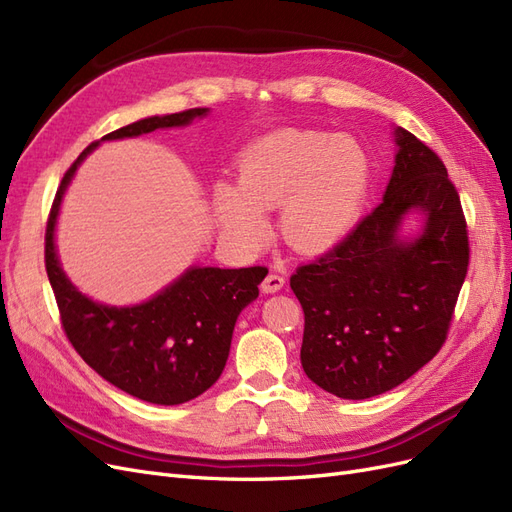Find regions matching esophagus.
Instances as JSON below:
<instances>
[{"label":"esophagus","instance_id":"esophagus-1","mask_svg":"<svg viewBox=\"0 0 512 512\" xmlns=\"http://www.w3.org/2000/svg\"><path fill=\"white\" fill-rule=\"evenodd\" d=\"M284 284H286V277H284L282 273L271 271V273L265 277V280H262L260 288H262V292H277V290L284 288Z\"/></svg>","mask_w":512,"mask_h":512}]
</instances>
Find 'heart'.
Here are the masks:
<instances>
[{
    "mask_svg": "<svg viewBox=\"0 0 512 512\" xmlns=\"http://www.w3.org/2000/svg\"><path fill=\"white\" fill-rule=\"evenodd\" d=\"M365 147L348 134L280 130L247 145L237 158V185L215 183L213 209L226 235L256 252L269 239L267 209L280 207L284 239L301 252L342 241L369 190Z\"/></svg>",
    "mask_w": 512,
    "mask_h": 512,
    "instance_id": "b5f03b06",
    "label": "heart"
}]
</instances>
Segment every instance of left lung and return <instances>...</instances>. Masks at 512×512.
<instances>
[{"label": "left lung", "mask_w": 512, "mask_h": 512, "mask_svg": "<svg viewBox=\"0 0 512 512\" xmlns=\"http://www.w3.org/2000/svg\"><path fill=\"white\" fill-rule=\"evenodd\" d=\"M395 143L382 203L290 277L305 314L301 365L342 399L386 393L427 365L446 342L468 273V224L444 162L404 128ZM410 210L426 226L404 242L396 232Z\"/></svg>", "instance_id": "obj_1"}]
</instances>
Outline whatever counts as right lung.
<instances>
[{"instance_id": "1", "label": "right lung", "mask_w": 512, "mask_h": 512, "mask_svg": "<svg viewBox=\"0 0 512 512\" xmlns=\"http://www.w3.org/2000/svg\"><path fill=\"white\" fill-rule=\"evenodd\" d=\"M207 108L147 117L102 136V141L188 126ZM91 143L61 179L46 222L44 265L55 292L61 327L81 359L117 389L149 404L177 406L203 395L224 371L237 316L258 297L267 267H192L147 303L108 307L76 290L55 252V220L68 183Z\"/></svg>"}]
</instances>
